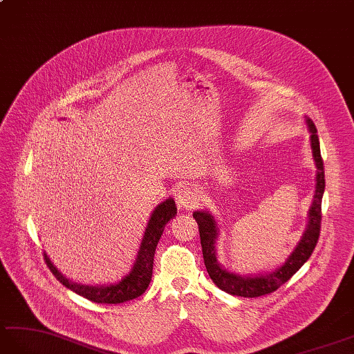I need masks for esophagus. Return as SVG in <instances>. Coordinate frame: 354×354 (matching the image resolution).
Returning a JSON list of instances; mask_svg holds the SVG:
<instances>
[{"mask_svg":"<svg viewBox=\"0 0 354 354\" xmlns=\"http://www.w3.org/2000/svg\"><path fill=\"white\" fill-rule=\"evenodd\" d=\"M176 200H177V205L180 207V209L191 210L198 201V194L195 189L189 187V186H183L177 191Z\"/></svg>","mask_w":354,"mask_h":354,"instance_id":"esophagus-1","label":"esophagus"}]
</instances>
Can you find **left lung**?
Returning <instances> with one entry per match:
<instances>
[{"instance_id":"left-lung-1","label":"left lung","mask_w":354,"mask_h":354,"mask_svg":"<svg viewBox=\"0 0 354 354\" xmlns=\"http://www.w3.org/2000/svg\"><path fill=\"white\" fill-rule=\"evenodd\" d=\"M306 123L309 127V132H311V147H313L315 165L318 168L315 196H314L311 210H309L308 228L305 231L304 237H301L300 243L295 249V252L290 255L286 264L281 266L279 269H277L272 273L257 274V277H239L236 273L223 270L218 264L216 249H214V242H216V236H218L216 222H214L213 216H210L207 212L194 213L198 228H200L204 264H205L207 272H209V277L214 283H216V287L230 292L232 296L260 297L277 291L282 283H286L292 274H295L300 267L308 261V258L311 257V254L314 252V249L317 246L318 237H320V228H322V198L324 192V167H323V159L320 153V141H318L317 127L311 120H306Z\"/></svg>"}]
</instances>
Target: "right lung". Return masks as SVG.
I'll use <instances>...</instances> for the list:
<instances>
[{"mask_svg":"<svg viewBox=\"0 0 354 354\" xmlns=\"http://www.w3.org/2000/svg\"><path fill=\"white\" fill-rule=\"evenodd\" d=\"M176 213H177V207L172 198H168L167 201L160 203L156 209H154L151 218L149 221L147 230H145L140 254H138L136 263L133 266L132 272L120 282L112 283V286L90 287V286H81V283L68 281L55 269L46 254H43V257H45L46 266L49 267V270L54 273V277L62 282L64 287L75 291L76 295L94 301V304H114V305L123 304V301L140 297L142 292L147 290L149 283L151 281V273H153L154 251H156L158 242L162 236L163 228L167 225V222L174 218Z\"/></svg>","mask_w":354,"mask_h":354,"instance_id":"1","label":"right lung"}]
</instances>
